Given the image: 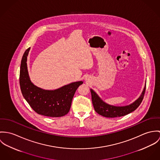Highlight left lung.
<instances>
[{
    "label": "left lung",
    "mask_w": 160,
    "mask_h": 160,
    "mask_svg": "<svg viewBox=\"0 0 160 160\" xmlns=\"http://www.w3.org/2000/svg\"><path fill=\"white\" fill-rule=\"evenodd\" d=\"M146 89V84L142 91L141 96L132 104L126 106L117 107L107 104L104 102L98 95L91 89L92 102L95 111L99 115L107 117V118H114L124 116L134 111L142 102L143 99Z\"/></svg>",
    "instance_id": "1"
}]
</instances>
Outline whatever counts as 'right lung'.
<instances>
[{
	"instance_id": "right-lung-1",
	"label": "right lung",
	"mask_w": 160,
	"mask_h": 160,
	"mask_svg": "<svg viewBox=\"0 0 160 160\" xmlns=\"http://www.w3.org/2000/svg\"><path fill=\"white\" fill-rule=\"evenodd\" d=\"M28 48L22 56L19 72V85L23 97L31 108L39 115L60 117L70 110L76 90L83 82L79 81L55 90H45L34 85L31 81L27 67Z\"/></svg>"
}]
</instances>
